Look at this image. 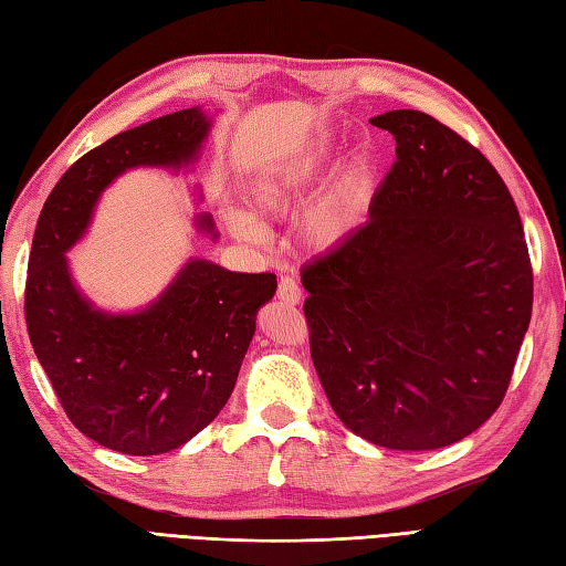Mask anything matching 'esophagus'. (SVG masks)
<instances>
[{
	"mask_svg": "<svg viewBox=\"0 0 566 566\" xmlns=\"http://www.w3.org/2000/svg\"><path fill=\"white\" fill-rule=\"evenodd\" d=\"M276 298H280L282 304H290L296 306L302 302V286H298L292 276H282L280 286H276Z\"/></svg>",
	"mask_w": 566,
	"mask_h": 566,
	"instance_id": "esophagus-1",
	"label": "esophagus"
}]
</instances>
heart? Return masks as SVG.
Returning a JSON list of instances; mask_svg holds the SVG:
<instances>
[{"label":"heart","mask_w":566,"mask_h":566,"mask_svg":"<svg viewBox=\"0 0 566 566\" xmlns=\"http://www.w3.org/2000/svg\"><path fill=\"white\" fill-rule=\"evenodd\" d=\"M335 155V143L331 136H318L304 146L292 158L264 167L248 185V201L260 216H282L292 211L298 201H304L316 185L326 177ZM371 191L369 163L363 155L347 160L331 182L321 189V195L308 203L302 216V235L308 245L328 250L340 245L355 231ZM223 219L228 228L248 240L262 243L264 228L245 209L226 207Z\"/></svg>","instance_id":"b5f03b06"}]
</instances>
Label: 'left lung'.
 Masks as SVG:
<instances>
[{"mask_svg": "<svg viewBox=\"0 0 566 566\" xmlns=\"http://www.w3.org/2000/svg\"><path fill=\"white\" fill-rule=\"evenodd\" d=\"M396 163L369 219L302 270L311 359L335 416L389 450H438L501 406L533 314L509 187L436 118H369Z\"/></svg>", "mask_w": 566, "mask_h": 566, "instance_id": "left-lung-1", "label": "left lung"}]
</instances>
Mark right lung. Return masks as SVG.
<instances>
[{"label": "right lung", "instance_id": "right-lung-1", "mask_svg": "<svg viewBox=\"0 0 566 566\" xmlns=\"http://www.w3.org/2000/svg\"><path fill=\"white\" fill-rule=\"evenodd\" d=\"M209 128L211 118L191 106L102 143L60 177L33 233L23 304L33 353L72 426L124 454L177 450L221 413L276 276L189 258L155 302L109 314L77 290L65 252L116 177L189 167ZM195 226L219 238L211 213Z\"/></svg>", "mask_w": 566, "mask_h": 566}]
</instances>
